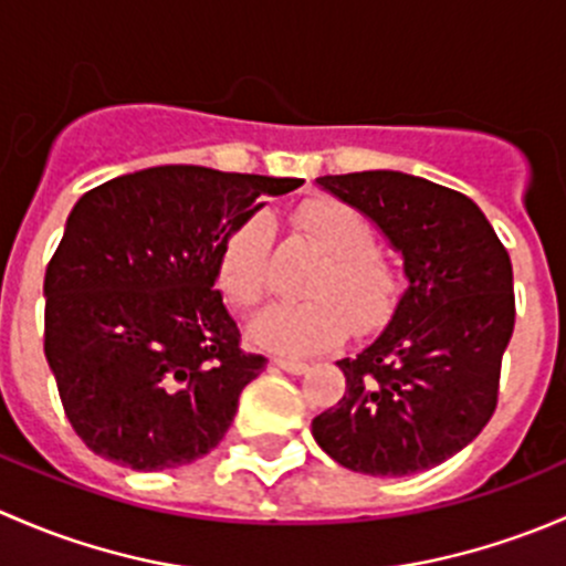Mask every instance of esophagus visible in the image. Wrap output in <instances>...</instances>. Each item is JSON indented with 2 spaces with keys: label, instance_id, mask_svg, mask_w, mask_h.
Here are the masks:
<instances>
[{
  "label": "esophagus",
  "instance_id": "1",
  "mask_svg": "<svg viewBox=\"0 0 566 566\" xmlns=\"http://www.w3.org/2000/svg\"><path fill=\"white\" fill-rule=\"evenodd\" d=\"M273 364H276L279 369H284V373H293V375H304L306 369H310V364L306 361H298V358H284V356L273 358Z\"/></svg>",
  "mask_w": 566,
  "mask_h": 566
}]
</instances>
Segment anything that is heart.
Instances as JSON below:
<instances>
[{
	"mask_svg": "<svg viewBox=\"0 0 566 566\" xmlns=\"http://www.w3.org/2000/svg\"><path fill=\"white\" fill-rule=\"evenodd\" d=\"M293 224L323 260L306 279L310 301L271 306L251 325L260 345L284 353H315L347 336L375 334L402 301V271L380 251L373 221L342 199L317 197L301 205ZM219 287L232 306L256 310L271 293V230L249 216L230 232L219 254Z\"/></svg>",
	"mask_w": 566,
	"mask_h": 566,
	"instance_id": "1",
	"label": "heart"
}]
</instances>
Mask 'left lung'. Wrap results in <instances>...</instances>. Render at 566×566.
I'll list each match as a JSON object with an SVG mask.
<instances>
[{
	"instance_id": "1",
	"label": "left lung",
	"mask_w": 566,
	"mask_h": 566,
	"mask_svg": "<svg viewBox=\"0 0 566 566\" xmlns=\"http://www.w3.org/2000/svg\"><path fill=\"white\" fill-rule=\"evenodd\" d=\"M402 251L410 287L389 328L342 358L345 394L312 421L328 458L369 476L441 465L499 405L515 328L512 262L482 210L447 186L391 169L317 177Z\"/></svg>"
}]
</instances>
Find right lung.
Here are the masks:
<instances>
[{
	"label": "right lung",
	"mask_w": 566,
	"mask_h": 566,
	"mask_svg": "<svg viewBox=\"0 0 566 566\" xmlns=\"http://www.w3.org/2000/svg\"><path fill=\"white\" fill-rule=\"evenodd\" d=\"M298 186L180 164L78 199L45 268L43 350L87 449L164 471L219 447L268 364L213 290L221 247L260 193Z\"/></svg>",
	"instance_id": "obj_1"
}]
</instances>
